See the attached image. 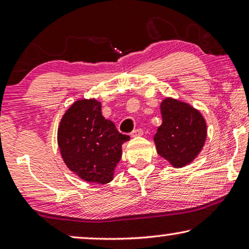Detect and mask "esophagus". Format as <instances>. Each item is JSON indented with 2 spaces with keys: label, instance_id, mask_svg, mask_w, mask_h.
<instances>
[{
  "label": "esophagus",
  "instance_id": "34e87169",
  "mask_svg": "<svg viewBox=\"0 0 249 249\" xmlns=\"http://www.w3.org/2000/svg\"><path fill=\"white\" fill-rule=\"evenodd\" d=\"M143 135V129L142 128H136L131 133L132 138H135V136H141Z\"/></svg>",
  "mask_w": 249,
  "mask_h": 249
}]
</instances>
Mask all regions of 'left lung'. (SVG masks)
<instances>
[{
    "mask_svg": "<svg viewBox=\"0 0 249 249\" xmlns=\"http://www.w3.org/2000/svg\"><path fill=\"white\" fill-rule=\"evenodd\" d=\"M162 124L155 135L157 151L175 168L193 161L204 145L206 123L191 105L166 98L160 105Z\"/></svg>",
    "mask_w": 249,
    "mask_h": 249,
    "instance_id": "1",
    "label": "left lung"
}]
</instances>
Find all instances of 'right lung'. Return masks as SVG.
Masks as SVG:
<instances>
[{
	"instance_id": "right-lung-1",
	"label": "right lung",
	"mask_w": 249,
	"mask_h": 249,
	"mask_svg": "<svg viewBox=\"0 0 249 249\" xmlns=\"http://www.w3.org/2000/svg\"><path fill=\"white\" fill-rule=\"evenodd\" d=\"M129 136L101 115L96 99L76 100L63 115L57 131L62 158L81 179L96 184L113 180L122 158V144Z\"/></svg>"
}]
</instances>
